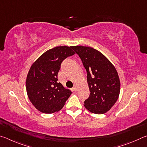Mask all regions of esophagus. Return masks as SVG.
Segmentation results:
<instances>
[{
    "label": "esophagus",
    "instance_id": "obj_1",
    "mask_svg": "<svg viewBox=\"0 0 147 147\" xmlns=\"http://www.w3.org/2000/svg\"><path fill=\"white\" fill-rule=\"evenodd\" d=\"M73 89L74 91H76L77 90V87H76V84H74V87L73 88Z\"/></svg>",
    "mask_w": 147,
    "mask_h": 147
}]
</instances>
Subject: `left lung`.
<instances>
[{
    "label": "left lung",
    "mask_w": 147,
    "mask_h": 147,
    "mask_svg": "<svg viewBox=\"0 0 147 147\" xmlns=\"http://www.w3.org/2000/svg\"><path fill=\"white\" fill-rule=\"evenodd\" d=\"M87 71L90 94L84 106L90 112L103 114L109 111L119 98L121 83L117 71L106 57L92 47L73 46Z\"/></svg>",
    "instance_id": "obj_1"
}]
</instances>
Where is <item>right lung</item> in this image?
Instances as JSON below:
<instances>
[{"mask_svg":"<svg viewBox=\"0 0 147 147\" xmlns=\"http://www.w3.org/2000/svg\"><path fill=\"white\" fill-rule=\"evenodd\" d=\"M74 54L72 47H56L32 65L26 77V92L32 104L41 112H57L70 96L71 91L58 82V73L61 62Z\"/></svg>","mask_w":147,"mask_h":147,"instance_id":"add662e5","label":"right lung"}]
</instances>
